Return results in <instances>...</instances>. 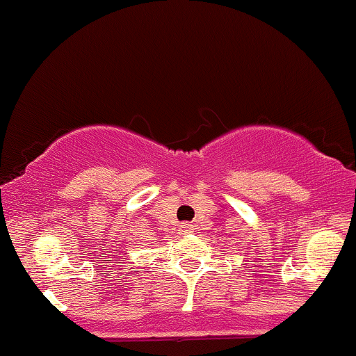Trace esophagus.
Listing matches in <instances>:
<instances>
[{
    "mask_svg": "<svg viewBox=\"0 0 356 356\" xmlns=\"http://www.w3.org/2000/svg\"><path fill=\"white\" fill-rule=\"evenodd\" d=\"M181 230L185 232V234H190V232H193V227H191L190 223H183V225H181Z\"/></svg>",
    "mask_w": 356,
    "mask_h": 356,
    "instance_id": "1",
    "label": "esophagus"
}]
</instances>
